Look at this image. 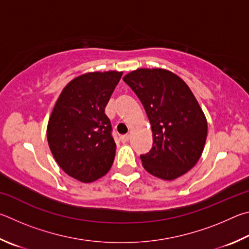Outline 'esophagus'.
I'll list each match as a JSON object with an SVG mask.
<instances>
[{"mask_svg":"<svg viewBox=\"0 0 249 249\" xmlns=\"http://www.w3.org/2000/svg\"><path fill=\"white\" fill-rule=\"evenodd\" d=\"M120 140H121L122 143H127L130 140V136H129V134H125V136H121Z\"/></svg>","mask_w":249,"mask_h":249,"instance_id":"34e87169","label":"esophagus"}]
</instances>
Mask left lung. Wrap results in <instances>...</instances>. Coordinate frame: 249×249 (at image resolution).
<instances>
[{"label": "left lung", "instance_id": "obj_1", "mask_svg": "<svg viewBox=\"0 0 249 249\" xmlns=\"http://www.w3.org/2000/svg\"><path fill=\"white\" fill-rule=\"evenodd\" d=\"M144 107L153 132V147L141 155L147 173L174 180L189 172L206 144L208 122L185 81L168 70L137 69L124 75Z\"/></svg>", "mask_w": 249, "mask_h": 249}]
</instances>
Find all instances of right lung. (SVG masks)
Returning <instances> with one entry per match:
<instances>
[{
  "label": "right lung",
  "instance_id": "obj_1",
  "mask_svg": "<svg viewBox=\"0 0 249 249\" xmlns=\"http://www.w3.org/2000/svg\"><path fill=\"white\" fill-rule=\"evenodd\" d=\"M122 72H89L61 91L47 125L48 144L62 171L81 182L106 175L115 160L116 143L105 107Z\"/></svg>",
  "mask_w": 249,
  "mask_h": 249
}]
</instances>
